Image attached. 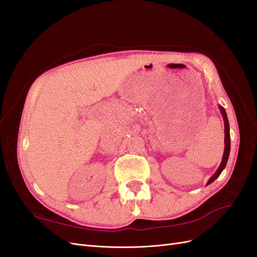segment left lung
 I'll use <instances>...</instances> for the list:
<instances>
[{"instance_id":"left-lung-1","label":"left lung","mask_w":257,"mask_h":257,"mask_svg":"<svg viewBox=\"0 0 257 257\" xmlns=\"http://www.w3.org/2000/svg\"><path fill=\"white\" fill-rule=\"evenodd\" d=\"M220 109L223 115V119H224V125H225V149H224V154H223V160L221 162V165L220 167L217 168L216 173L209 179V181L207 184H210L211 182H213L215 179L219 177L222 173V170L226 166V163L229 157V151H230V136H229V124H228V120H227V115H226V111L223 107L220 106Z\"/></svg>"}]
</instances>
